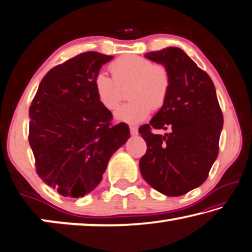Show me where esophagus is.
I'll list each match as a JSON object with an SVG mask.
<instances>
[{
  "mask_svg": "<svg viewBox=\"0 0 252 252\" xmlns=\"http://www.w3.org/2000/svg\"><path fill=\"white\" fill-rule=\"evenodd\" d=\"M129 130H130L131 135H137V133H138V129L136 126H129Z\"/></svg>",
  "mask_w": 252,
  "mask_h": 252,
  "instance_id": "1",
  "label": "esophagus"
}]
</instances>
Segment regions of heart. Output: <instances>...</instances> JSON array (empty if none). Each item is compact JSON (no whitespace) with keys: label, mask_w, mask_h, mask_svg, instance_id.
Wrapping results in <instances>:
<instances>
[{"label":"heart","mask_w":252,"mask_h":252,"mask_svg":"<svg viewBox=\"0 0 252 252\" xmlns=\"http://www.w3.org/2000/svg\"><path fill=\"white\" fill-rule=\"evenodd\" d=\"M113 76L100 71L94 76V87L98 100L107 109L116 108L128 89L130 101L118 107L115 116L118 121L136 124L144 121L152 109L164 106L171 87V76L164 64L155 63L145 57L126 55L109 65Z\"/></svg>","instance_id":"obj_1"}]
</instances>
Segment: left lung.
Listing matches in <instances>:
<instances>
[{
    "instance_id": "left-lung-1",
    "label": "left lung",
    "mask_w": 252,
    "mask_h": 252,
    "mask_svg": "<svg viewBox=\"0 0 252 252\" xmlns=\"http://www.w3.org/2000/svg\"><path fill=\"white\" fill-rule=\"evenodd\" d=\"M145 57L168 69L171 87L164 106L138 129L147 145L139 170L156 191L180 196L208 179L219 154L223 115L211 78L183 50L168 47Z\"/></svg>"
}]
</instances>
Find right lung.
I'll return each instance as SVG.
<instances>
[{
    "label": "right lung",
    "instance_id": "add662e5",
    "mask_svg": "<svg viewBox=\"0 0 252 252\" xmlns=\"http://www.w3.org/2000/svg\"><path fill=\"white\" fill-rule=\"evenodd\" d=\"M113 59L87 51L49 70L29 109V143L35 171L65 197H82L97 187L110 156L129 138L125 123L98 100L94 76Z\"/></svg>",
    "mask_w": 252,
    "mask_h": 252
}]
</instances>
